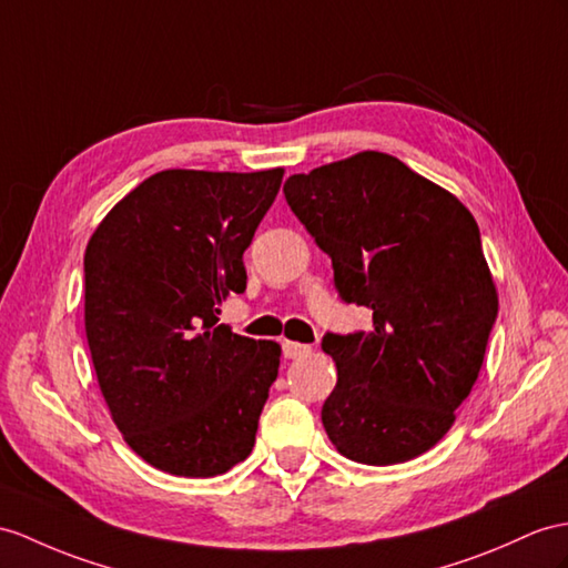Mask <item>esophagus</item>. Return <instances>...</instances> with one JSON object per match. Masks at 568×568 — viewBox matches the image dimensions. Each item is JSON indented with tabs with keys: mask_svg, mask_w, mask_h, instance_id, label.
<instances>
[{
	"mask_svg": "<svg viewBox=\"0 0 568 568\" xmlns=\"http://www.w3.org/2000/svg\"><path fill=\"white\" fill-rule=\"evenodd\" d=\"M282 352L286 358H301L303 354L311 352V344H301V342H282Z\"/></svg>",
	"mask_w": 568,
	"mask_h": 568,
	"instance_id": "1",
	"label": "esophagus"
}]
</instances>
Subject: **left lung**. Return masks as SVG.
<instances>
[{"instance_id": "8db88e82", "label": "left lung", "mask_w": 568, "mask_h": 568, "mask_svg": "<svg viewBox=\"0 0 568 568\" xmlns=\"http://www.w3.org/2000/svg\"><path fill=\"white\" fill-rule=\"evenodd\" d=\"M284 197L373 327L327 332L337 385L323 426L344 458L397 465L434 448L473 390L499 313L479 226L458 197L381 151L296 173Z\"/></svg>"}]
</instances>
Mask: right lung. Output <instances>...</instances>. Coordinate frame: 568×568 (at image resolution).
<instances>
[{
  "mask_svg": "<svg viewBox=\"0 0 568 568\" xmlns=\"http://www.w3.org/2000/svg\"><path fill=\"white\" fill-rule=\"evenodd\" d=\"M284 169L161 171L120 200L84 255L91 362L113 422L149 465L224 475L251 455L280 344L219 325Z\"/></svg>",
  "mask_w": 568,
  "mask_h": 568,
  "instance_id": "right-lung-1",
  "label": "right lung"
}]
</instances>
